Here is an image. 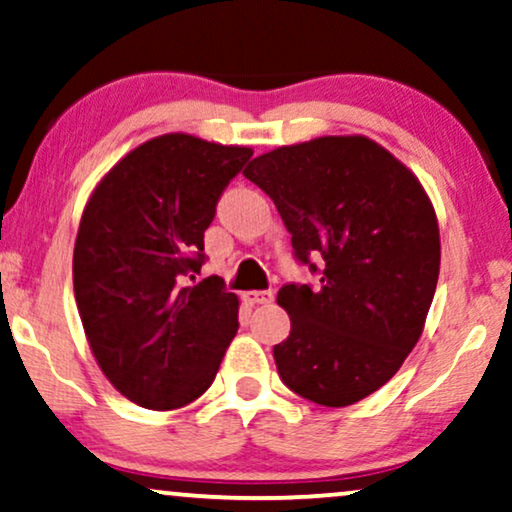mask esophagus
Returning a JSON list of instances; mask_svg holds the SVG:
<instances>
[{"label":"esophagus","instance_id":"esophagus-1","mask_svg":"<svg viewBox=\"0 0 512 512\" xmlns=\"http://www.w3.org/2000/svg\"><path fill=\"white\" fill-rule=\"evenodd\" d=\"M243 299L248 304H269L274 299V292L271 290H248L243 292Z\"/></svg>","mask_w":512,"mask_h":512}]
</instances>
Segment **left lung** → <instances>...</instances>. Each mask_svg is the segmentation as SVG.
<instances>
[{
    "mask_svg": "<svg viewBox=\"0 0 512 512\" xmlns=\"http://www.w3.org/2000/svg\"><path fill=\"white\" fill-rule=\"evenodd\" d=\"M243 175L271 196L320 285H283L290 335L274 346L283 384L346 407L379 391L424 332L440 274V229L419 177L365 135L276 147ZM316 271V264H309Z\"/></svg>",
    "mask_w": 512,
    "mask_h": 512,
    "instance_id": "left-lung-1",
    "label": "left lung"
}]
</instances>
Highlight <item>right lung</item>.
Segmentation results:
<instances>
[{
	"label": "right lung",
	"instance_id": "right-lung-1",
	"mask_svg": "<svg viewBox=\"0 0 512 512\" xmlns=\"http://www.w3.org/2000/svg\"><path fill=\"white\" fill-rule=\"evenodd\" d=\"M250 156L243 145L166 133L114 163L88 196L74 297L95 363L135 405L166 412L192 403L236 337L238 297L222 278L182 281L201 271L203 231Z\"/></svg>",
	"mask_w": 512,
	"mask_h": 512
}]
</instances>
